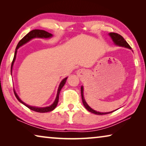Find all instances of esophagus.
<instances>
[{
	"label": "esophagus",
	"mask_w": 146,
	"mask_h": 146,
	"mask_svg": "<svg viewBox=\"0 0 146 146\" xmlns=\"http://www.w3.org/2000/svg\"><path fill=\"white\" fill-rule=\"evenodd\" d=\"M82 72H83V71H82V70H81V71H80V73H82Z\"/></svg>",
	"instance_id": "34e87169"
}]
</instances>
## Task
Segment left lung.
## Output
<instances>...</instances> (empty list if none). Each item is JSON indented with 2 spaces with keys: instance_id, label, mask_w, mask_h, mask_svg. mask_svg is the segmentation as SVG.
I'll use <instances>...</instances> for the list:
<instances>
[{
  "instance_id": "obj_1",
  "label": "left lung",
  "mask_w": 146,
  "mask_h": 146,
  "mask_svg": "<svg viewBox=\"0 0 146 146\" xmlns=\"http://www.w3.org/2000/svg\"><path fill=\"white\" fill-rule=\"evenodd\" d=\"M109 35H110L111 38H112L113 41L114 42V43L116 44V45H118V46H122V47H124V48H129V49H131V46L129 45V44H128V43L127 42L126 40H125V39L123 38L122 36L118 34V33H109ZM83 91H84V89H83V86H82V87H81V95H82V103H83L84 106V107L86 108V110L89 111L90 112L94 113V114H96V115H102L109 114V113H113V111H113L108 112V113H100V112H98V111H96L93 110V109L91 108L90 106L88 105V104L86 103L84 98Z\"/></svg>"
}]
</instances>
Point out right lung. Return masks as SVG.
<instances>
[{"label": "right lung", "mask_w": 146, "mask_h": 146, "mask_svg": "<svg viewBox=\"0 0 146 146\" xmlns=\"http://www.w3.org/2000/svg\"><path fill=\"white\" fill-rule=\"evenodd\" d=\"M52 36H53L52 34L49 33H48V32H47V31H44V30H40V29H33V30H32L30 32H29V33L27 34L26 35L24 36V37L19 41V42L18 43V44H17V48H16V49H15V55H14V57H13V61H12V63H11V71H12V68H13V63H14V62H15V58H16L17 49H19V48H20L21 46L24 45V44L28 42H29V40H31L32 38H48L51 37ZM67 78H68V77H66L65 78H64L63 80L61 81L60 85H59V87H58V91H57V95H56V97L55 101H54V102L52 104H51V106H48V107L38 108V107H33V106H29L28 104H26L23 102V101L21 100V98L19 97V96L17 95V94L16 93L15 91L13 90L15 95V97L17 98V100H18L20 102L23 104L24 106H26L27 108L30 109L31 110L34 111L38 112V113H46V112L51 111L53 110L54 109H55L56 107V106H57V104H58V98H59V94H60L61 89L62 88V87L64 86V84H65Z\"/></svg>", "instance_id": "add662e5"}]
</instances>
